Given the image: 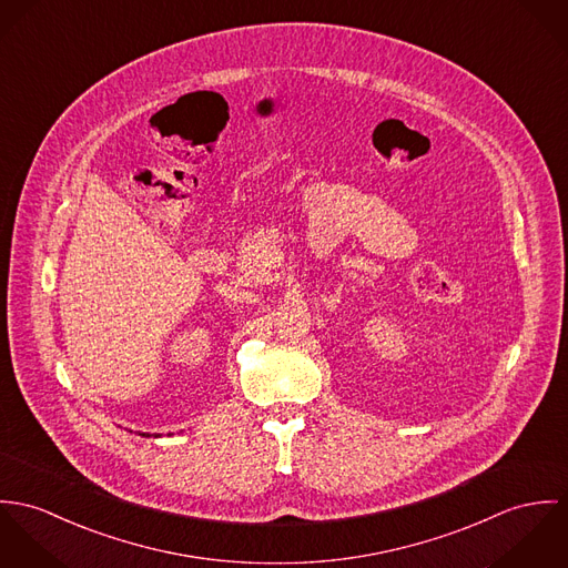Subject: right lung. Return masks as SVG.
<instances>
[{"label":"right lung","mask_w":568,"mask_h":568,"mask_svg":"<svg viewBox=\"0 0 568 568\" xmlns=\"http://www.w3.org/2000/svg\"><path fill=\"white\" fill-rule=\"evenodd\" d=\"M141 436H145V434H141Z\"/></svg>","instance_id":"add662e5"}]
</instances>
